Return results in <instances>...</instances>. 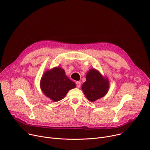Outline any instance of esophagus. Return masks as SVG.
<instances>
[{"mask_svg":"<svg viewBox=\"0 0 150 150\" xmlns=\"http://www.w3.org/2000/svg\"><path fill=\"white\" fill-rule=\"evenodd\" d=\"M76 87L77 88H79L81 87V82L76 81Z\"/></svg>","mask_w":150,"mask_h":150,"instance_id":"1","label":"esophagus"}]
</instances>
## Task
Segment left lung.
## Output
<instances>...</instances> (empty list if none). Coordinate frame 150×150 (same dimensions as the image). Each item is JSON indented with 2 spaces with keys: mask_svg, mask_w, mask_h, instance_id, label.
I'll list each match as a JSON object with an SVG mask.
<instances>
[{
  "mask_svg": "<svg viewBox=\"0 0 150 150\" xmlns=\"http://www.w3.org/2000/svg\"><path fill=\"white\" fill-rule=\"evenodd\" d=\"M86 79L82 85V90L90 101H94L104 97L108 93L109 87V81L104 79L97 70L93 69L89 71Z\"/></svg>",
  "mask_w": 150,
  "mask_h": 150,
  "instance_id": "8db88e82",
  "label": "left lung"
}]
</instances>
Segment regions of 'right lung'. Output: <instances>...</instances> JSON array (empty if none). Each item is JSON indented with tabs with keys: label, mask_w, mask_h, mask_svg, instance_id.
Segmentation results:
<instances>
[{
	"label": "right lung",
	"mask_w": 150,
	"mask_h": 150,
	"mask_svg": "<svg viewBox=\"0 0 150 150\" xmlns=\"http://www.w3.org/2000/svg\"><path fill=\"white\" fill-rule=\"evenodd\" d=\"M40 87L47 97L54 101H58L65 97L69 90L74 88L76 85L66 76L63 69L54 68L45 73L41 79Z\"/></svg>",
	"instance_id": "1"
}]
</instances>
